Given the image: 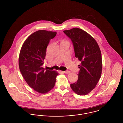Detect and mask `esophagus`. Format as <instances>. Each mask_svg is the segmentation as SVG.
<instances>
[{"mask_svg": "<svg viewBox=\"0 0 123 123\" xmlns=\"http://www.w3.org/2000/svg\"><path fill=\"white\" fill-rule=\"evenodd\" d=\"M63 72L65 73V74H69V73H70V71H63Z\"/></svg>", "mask_w": 123, "mask_h": 123, "instance_id": "obj_1", "label": "esophagus"}]
</instances>
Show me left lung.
Listing matches in <instances>:
<instances>
[{
  "label": "left lung",
  "mask_w": 123,
  "mask_h": 123,
  "mask_svg": "<svg viewBox=\"0 0 123 123\" xmlns=\"http://www.w3.org/2000/svg\"><path fill=\"white\" fill-rule=\"evenodd\" d=\"M72 41L75 57L81 61L76 82L70 88L79 95H86L95 87L101 77L102 63L101 51L94 38L83 30L75 28L64 31Z\"/></svg>",
  "instance_id": "1"
}]
</instances>
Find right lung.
I'll return each instance as SVG.
<instances>
[{
    "mask_svg": "<svg viewBox=\"0 0 123 123\" xmlns=\"http://www.w3.org/2000/svg\"><path fill=\"white\" fill-rule=\"evenodd\" d=\"M56 34V32L37 31L26 39L20 52L18 63L22 75L29 87L40 94L53 89L59 75L56 71L45 70L42 67L49 42Z\"/></svg>",
    "mask_w": 123,
    "mask_h": 123,
    "instance_id": "obj_1",
    "label": "right lung"
}]
</instances>
